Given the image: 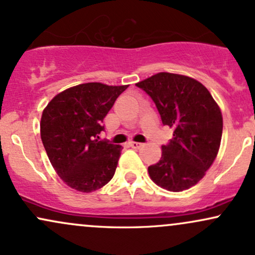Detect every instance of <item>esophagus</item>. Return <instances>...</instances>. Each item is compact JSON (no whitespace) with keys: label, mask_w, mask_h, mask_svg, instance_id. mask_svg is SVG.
Wrapping results in <instances>:
<instances>
[{"label":"esophagus","mask_w":255,"mask_h":255,"mask_svg":"<svg viewBox=\"0 0 255 255\" xmlns=\"http://www.w3.org/2000/svg\"><path fill=\"white\" fill-rule=\"evenodd\" d=\"M129 146H131L133 148H140L142 147L141 142H136V141H129Z\"/></svg>","instance_id":"1"}]
</instances>
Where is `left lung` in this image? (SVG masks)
Segmentation results:
<instances>
[{
    "mask_svg": "<svg viewBox=\"0 0 255 255\" xmlns=\"http://www.w3.org/2000/svg\"><path fill=\"white\" fill-rule=\"evenodd\" d=\"M152 98L163 125L174 129L162 157L148 166L157 186L182 192L209 170L221 146L223 118L210 91L198 80L174 73H157L135 84Z\"/></svg>",
    "mask_w": 255,
    "mask_h": 255,
    "instance_id": "left-lung-1",
    "label": "left lung"
}]
</instances>
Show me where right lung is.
<instances>
[{
    "mask_svg": "<svg viewBox=\"0 0 255 255\" xmlns=\"http://www.w3.org/2000/svg\"><path fill=\"white\" fill-rule=\"evenodd\" d=\"M128 85L86 83L57 93L43 110L40 137L52 168L78 192L91 193L113 178L122 146L99 140L102 122Z\"/></svg>",
    "mask_w": 255,
    "mask_h": 255,
    "instance_id": "add662e5",
    "label": "right lung"
}]
</instances>
